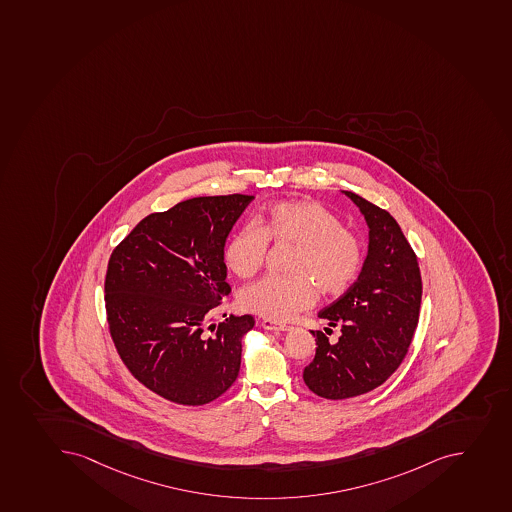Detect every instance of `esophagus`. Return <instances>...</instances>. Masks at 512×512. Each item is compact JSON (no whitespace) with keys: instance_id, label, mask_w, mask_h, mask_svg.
<instances>
[{"instance_id":"1","label":"esophagus","mask_w":512,"mask_h":512,"mask_svg":"<svg viewBox=\"0 0 512 512\" xmlns=\"http://www.w3.org/2000/svg\"><path fill=\"white\" fill-rule=\"evenodd\" d=\"M261 327L266 330H273V332H284V330H291L289 325L277 324L273 320L263 319L261 320Z\"/></svg>"}]
</instances>
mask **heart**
Wrapping results in <instances>:
<instances>
[{
    "mask_svg": "<svg viewBox=\"0 0 512 512\" xmlns=\"http://www.w3.org/2000/svg\"><path fill=\"white\" fill-rule=\"evenodd\" d=\"M268 243L292 246L287 276H266L239 294V307L273 322H286L324 296H340L363 266V243L344 228L339 216L317 201H277L258 216L256 226L244 225L225 246V263L249 279L263 268Z\"/></svg>",
    "mask_w": 512,
    "mask_h": 512,
    "instance_id": "obj_1",
    "label": "heart"
}]
</instances>
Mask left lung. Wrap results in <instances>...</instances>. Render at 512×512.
<instances>
[{
    "label": "left lung",
    "instance_id": "left-lung-1",
    "mask_svg": "<svg viewBox=\"0 0 512 512\" xmlns=\"http://www.w3.org/2000/svg\"><path fill=\"white\" fill-rule=\"evenodd\" d=\"M359 206L370 228L368 254L359 279L319 312L342 335L330 344L325 327L311 330L316 357L302 373L311 392L344 400L372 392L402 365L420 319L418 258L388 211L344 192Z\"/></svg>",
    "mask_w": 512,
    "mask_h": 512
}]
</instances>
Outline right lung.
<instances>
[{
  "label": "right lung",
  "mask_w": 512,
  "mask_h": 512,
  "mask_svg": "<svg viewBox=\"0 0 512 512\" xmlns=\"http://www.w3.org/2000/svg\"><path fill=\"white\" fill-rule=\"evenodd\" d=\"M251 195L198 196L145 216L110 254V337L142 385L178 405L221 397L238 378L253 316L210 324L231 287L226 236Z\"/></svg>",
  "instance_id": "obj_1"
}]
</instances>
